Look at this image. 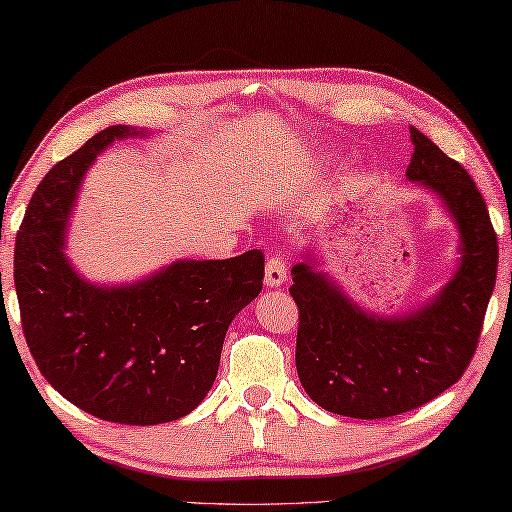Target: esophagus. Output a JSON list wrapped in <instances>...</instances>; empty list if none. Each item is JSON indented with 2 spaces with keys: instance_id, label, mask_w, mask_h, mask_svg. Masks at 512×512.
<instances>
[{
  "instance_id": "esophagus-1",
  "label": "esophagus",
  "mask_w": 512,
  "mask_h": 512,
  "mask_svg": "<svg viewBox=\"0 0 512 512\" xmlns=\"http://www.w3.org/2000/svg\"><path fill=\"white\" fill-rule=\"evenodd\" d=\"M286 274H288V263L286 258L281 254H274L267 258V265H265V286L270 288H279L286 283Z\"/></svg>"
}]
</instances>
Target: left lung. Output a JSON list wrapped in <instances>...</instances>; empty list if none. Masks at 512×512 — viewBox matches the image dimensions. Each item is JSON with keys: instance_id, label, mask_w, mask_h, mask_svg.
Segmentation results:
<instances>
[{"instance_id": "8db88e82", "label": "left lung", "mask_w": 512, "mask_h": 512, "mask_svg": "<svg viewBox=\"0 0 512 512\" xmlns=\"http://www.w3.org/2000/svg\"><path fill=\"white\" fill-rule=\"evenodd\" d=\"M410 140L406 177L442 199L460 233L447 286L413 313L381 317L354 304L308 254L292 267L299 381L317 406L356 420L408 413L451 388L479 345L497 281V233L476 183L424 133L410 127Z\"/></svg>"}]
</instances>
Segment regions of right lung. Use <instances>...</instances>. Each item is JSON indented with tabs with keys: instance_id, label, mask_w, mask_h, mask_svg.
<instances>
[{
	"instance_id": "1",
	"label": "right lung",
	"mask_w": 512,
	"mask_h": 512,
	"mask_svg": "<svg viewBox=\"0 0 512 512\" xmlns=\"http://www.w3.org/2000/svg\"><path fill=\"white\" fill-rule=\"evenodd\" d=\"M124 124L92 136L40 181L15 240L22 331L40 374L99 420H179L213 388L224 335L263 290L265 258L177 261L129 286H95L65 258V226L83 174Z\"/></svg>"
}]
</instances>
